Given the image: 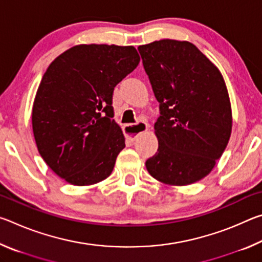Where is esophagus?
Returning <instances> with one entry per match:
<instances>
[{
    "label": "esophagus",
    "instance_id": "obj_1",
    "mask_svg": "<svg viewBox=\"0 0 262 262\" xmlns=\"http://www.w3.org/2000/svg\"><path fill=\"white\" fill-rule=\"evenodd\" d=\"M148 123H145L144 121H139L136 123H128V125H125L123 127V132H125L126 137L129 141H135V139L142 133L148 130Z\"/></svg>",
    "mask_w": 262,
    "mask_h": 262
}]
</instances>
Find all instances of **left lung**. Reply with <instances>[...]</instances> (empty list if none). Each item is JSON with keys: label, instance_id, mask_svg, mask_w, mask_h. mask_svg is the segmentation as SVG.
I'll list each match as a JSON object with an SVG mask.
<instances>
[{"label": "left lung", "instance_id": "1", "mask_svg": "<svg viewBox=\"0 0 262 262\" xmlns=\"http://www.w3.org/2000/svg\"><path fill=\"white\" fill-rule=\"evenodd\" d=\"M137 50L161 113L155 123L158 150L147 170L167 185L196 183L210 173L231 135L223 76L188 41L163 39Z\"/></svg>", "mask_w": 262, "mask_h": 262}]
</instances>
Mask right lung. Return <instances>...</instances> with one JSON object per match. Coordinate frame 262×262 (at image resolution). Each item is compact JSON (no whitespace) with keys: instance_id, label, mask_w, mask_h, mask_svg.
I'll return each instance as SVG.
<instances>
[{"instance_id":"obj_1","label":"right lung","mask_w":262,"mask_h":262,"mask_svg":"<svg viewBox=\"0 0 262 262\" xmlns=\"http://www.w3.org/2000/svg\"><path fill=\"white\" fill-rule=\"evenodd\" d=\"M139 62L133 46L77 45L43 74L33 103V135L43 161L67 183L92 185L112 173L125 148L112 119L113 91Z\"/></svg>"}]
</instances>
